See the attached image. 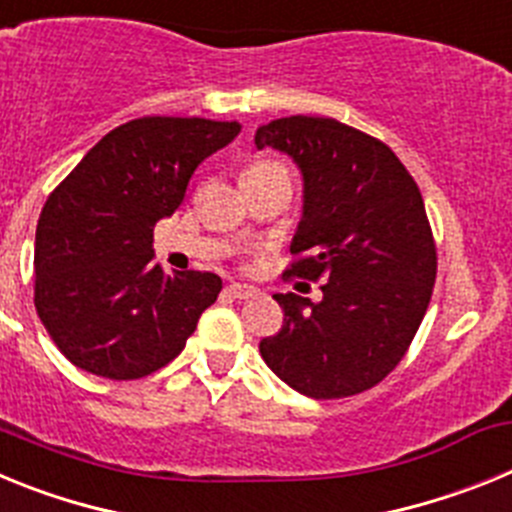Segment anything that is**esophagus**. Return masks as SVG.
Segmentation results:
<instances>
[{"label":"esophagus","instance_id":"1","mask_svg":"<svg viewBox=\"0 0 512 512\" xmlns=\"http://www.w3.org/2000/svg\"><path fill=\"white\" fill-rule=\"evenodd\" d=\"M228 295L235 297V300H251V297L259 295V289L251 287V284H228Z\"/></svg>","mask_w":512,"mask_h":512}]
</instances>
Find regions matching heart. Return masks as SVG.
Here are the masks:
<instances>
[{
	"label": "heart",
	"instance_id": "b5f03b06",
	"mask_svg": "<svg viewBox=\"0 0 512 512\" xmlns=\"http://www.w3.org/2000/svg\"><path fill=\"white\" fill-rule=\"evenodd\" d=\"M261 169H282V166L274 164V161H256V164L248 166L246 171H261Z\"/></svg>",
	"mask_w": 512,
	"mask_h": 512
}]
</instances>
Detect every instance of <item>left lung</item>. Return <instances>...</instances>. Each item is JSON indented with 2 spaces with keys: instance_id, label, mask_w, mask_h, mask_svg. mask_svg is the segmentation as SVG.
I'll use <instances>...</instances> for the list:
<instances>
[{
  "instance_id": "1",
  "label": "left lung",
  "mask_w": 512,
  "mask_h": 512,
  "mask_svg": "<svg viewBox=\"0 0 512 512\" xmlns=\"http://www.w3.org/2000/svg\"><path fill=\"white\" fill-rule=\"evenodd\" d=\"M302 171V220L287 277L325 279L323 300L274 295L277 336L266 366L300 395L338 400L372 390L402 361L436 284V243L423 197L382 140L333 117L292 115L256 130V148Z\"/></svg>"
}]
</instances>
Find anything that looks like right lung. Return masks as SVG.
Listing matches in <instances>:
<instances>
[{
  "label": "right lung",
  "instance_id": "right-lung-1",
  "mask_svg": "<svg viewBox=\"0 0 512 512\" xmlns=\"http://www.w3.org/2000/svg\"><path fill=\"white\" fill-rule=\"evenodd\" d=\"M241 122L138 117L110 130L51 192L35 230V310L74 366L128 382L187 346L223 279L166 274L153 228L174 215L194 169Z\"/></svg>",
  "mask_w": 512,
  "mask_h": 512
}]
</instances>
